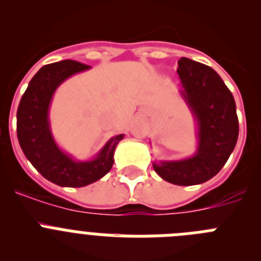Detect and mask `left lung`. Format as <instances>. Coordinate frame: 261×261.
I'll return each instance as SVG.
<instances>
[{
    "label": "left lung",
    "mask_w": 261,
    "mask_h": 261,
    "mask_svg": "<svg viewBox=\"0 0 261 261\" xmlns=\"http://www.w3.org/2000/svg\"><path fill=\"white\" fill-rule=\"evenodd\" d=\"M181 95L197 123L199 145L193 156L154 162V171L176 186L208 181L221 171L234 150L239 135L237 106L221 77L208 65L187 57L177 61Z\"/></svg>",
    "instance_id": "8db88e82"
}]
</instances>
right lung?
<instances>
[{"label": "right lung", "instance_id": "add662e5", "mask_svg": "<svg viewBox=\"0 0 261 261\" xmlns=\"http://www.w3.org/2000/svg\"><path fill=\"white\" fill-rule=\"evenodd\" d=\"M91 66L73 60L45 65L30 81L17 111V135L23 153L47 180L61 187H85L105 176L114 165L116 145L111 138L91 161L78 162L57 146L50 133L48 110L57 87L75 73Z\"/></svg>", "mask_w": 261, "mask_h": 261}]
</instances>
